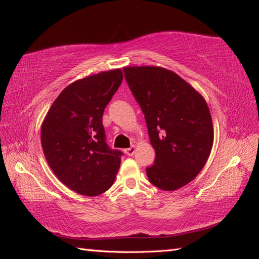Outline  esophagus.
Masks as SVG:
<instances>
[{
    "mask_svg": "<svg viewBox=\"0 0 259 259\" xmlns=\"http://www.w3.org/2000/svg\"><path fill=\"white\" fill-rule=\"evenodd\" d=\"M124 151H125V154H126V155H128V156H133V155H134V152H135V147H134V146H132V147H130V148H126V149H125Z\"/></svg>",
    "mask_w": 259,
    "mask_h": 259,
    "instance_id": "34e87169",
    "label": "esophagus"
}]
</instances>
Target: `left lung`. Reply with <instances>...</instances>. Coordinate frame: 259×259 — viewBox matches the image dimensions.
I'll use <instances>...</instances> for the list:
<instances>
[{"label":"left lung","instance_id":"1","mask_svg":"<svg viewBox=\"0 0 259 259\" xmlns=\"http://www.w3.org/2000/svg\"><path fill=\"white\" fill-rule=\"evenodd\" d=\"M124 74L141 108L156 157L148 179L163 190H176L195 179L213 143L205 100L175 72L158 66L125 67Z\"/></svg>","mask_w":259,"mask_h":259}]
</instances>
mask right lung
Instances as JSON below:
<instances>
[{
    "label": "right lung",
    "instance_id": "1",
    "mask_svg": "<svg viewBox=\"0 0 259 259\" xmlns=\"http://www.w3.org/2000/svg\"><path fill=\"white\" fill-rule=\"evenodd\" d=\"M122 81L112 70L77 80L52 105L41 127V143L50 168L66 187L96 196L111 187L124 155L111 149L102 118Z\"/></svg>",
    "mask_w": 259,
    "mask_h": 259
}]
</instances>
